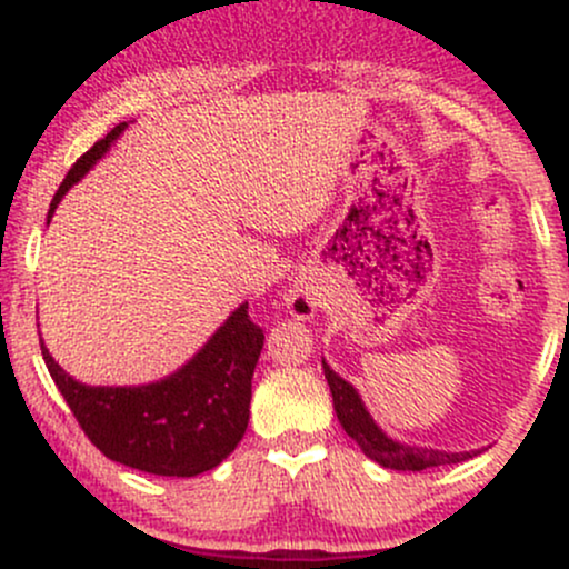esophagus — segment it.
I'll use <instances>...</instances> for the list:
<instances>
[{
  "label": "esophagus",
  "mask_w": 569,
  "mask_h": 569,
  "mask_svg": "<svg viewBox=\"0 0 569 569\" xmlns=\"http://www.w3.org/2000/svg\"><path fill=\"white\" fill-rule=\"evenodd\" d=\"M286 305H289L291 316L297 318H310L312 312H316V293H312L307 286H299V289H293L289 297H286Z\"/></svg>",
  "instance_id": "1"
}]
</instances>
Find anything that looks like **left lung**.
Returning a JSON list of instances; mask_svg holds the SVG:
<instances>
[{
  "label": "left lung",
  "instance_id": "left-lung-1",
  "mask_svg": "<svg viewBox=\"0 0 569 569\" xmlns=\"http://www.w3.org/2000/svg\"><path fill=\"white\" fill-rule=\"evenodd\" d=\"M323 375L331 388L335 411L339 422H342L345 433L361 447V452L367 455L369 460L380 462L382 468H390V471H426V468H436V466H455V462H462L468 460V457L479 455V452H436V449L403 447V443L388 439V436L375 426L369 411L363 409L356 388L326 367V361H323Z\"/></svg>",
  "mask_w": 569,
  "mask_h": 569
}]
</instances>
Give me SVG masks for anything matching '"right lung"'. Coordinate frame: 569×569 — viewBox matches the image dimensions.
Segmentation results:
<instances>
[{"instance_id": "1", "label": "right lung", "mask_w": 569, "mask_h": 569, "mask_svg": "<svg viewBox=\"0 0 569 569\" xmlns=\"http://www.w3.org/2000/svg\"><path fill=\"white\" fill-rule=\"evenodd\" d=\"M122 128L126 122L71 166L50 202L48 221ZM262 345L264 329L251 321L248 305H240L184 369L141 388H90L71 380L44 345L39 348L71 415L109 460L154 476H198L217 468L243 439Z\"/></svg>"}]
</instances>
